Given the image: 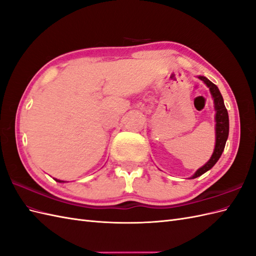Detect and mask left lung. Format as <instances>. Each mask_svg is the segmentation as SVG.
Here are the masks:
<instances>
[{
	"instance_id": "obj_1",
	"label": "left lung",
	"mask_w": 256,
	"mask_h": 256,
	"mask_svg": "<svg viewBox=\"0 0 256 256\" xmlns=\"http://www.w3.org/2000/svg\"><path fill=\"white\" fill-rule=\"evenodd\" d=\"M198 78L200 80H203L204 84L210 88L212 98L214 100V108H215V111H216V114H215L216 142H215V148H214V152L210 159L203 166V167H200V169L196 170L195 174L191 176V179H195V178L202 176L215 166V164L218 162L219 158H220L224 150L226 142H227L228 135H229L228 111L224 106V98L222 96L220 92H219L218 87L210 80H207L205 76H198Z\"/></svg>"
}]
</instances>
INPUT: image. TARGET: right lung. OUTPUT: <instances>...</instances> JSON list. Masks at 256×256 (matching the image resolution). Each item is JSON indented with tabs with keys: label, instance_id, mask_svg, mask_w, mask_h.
Wrapping results in <instances>:
<instances>
[{
	"label": "right lung",
	"instance_id": "1",
	"mask_svg": "<svg viewBox=\"0 0 256 256\" xmlns=\"http://www.w3.org/2000/svg\"><path fill=\"white\" fill-rule=\"evenodd\" d=\"M56 182H60V183H63V182H65V181H62V180H56V179H54Z\"/></svg>",
	"mask_w": 256,
	"mask_h": 256
}]
</instances>
